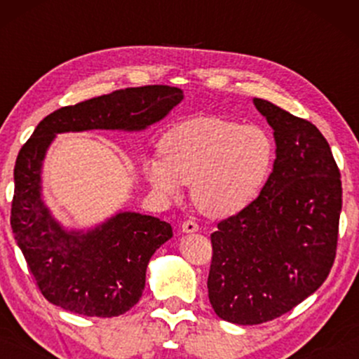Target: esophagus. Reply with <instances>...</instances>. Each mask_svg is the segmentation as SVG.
Wrapping results in <instances>:
<instances>
[{"label":"esophagus","mask_w":359,"mask_h":359,"mask_svg":"<svg viewBox=\"0 0 359 359\" xmlns=\"http://www.w3.org/2000/svg\"><path fill=\"white\" fill-rule=\"evenodd\" d=\"M199 231V224L196 221H184L182 224V233H197Z\"/></svg>","instance_id":"esophagus-1"}]
</instances>
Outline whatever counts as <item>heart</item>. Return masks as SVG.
I'll list each match as a JSON object with an SVG mask.
<instances>
[{"mask_svg":"<svg viewBox=\"0 0 359 359\" xmlns=\"http://www.w3.org/2000/svg\"><path fill=\"white\" fill-rule=\"evenodd\" d=\"M270 135L257 125L216 116L177 123L160 155L145 156L143 174L155 192L175 199L192 185V201L209 217H228L255 199L273 163Z\"/></svg>","mask_w":359,"mask_h":359,"instance_id":"b5f03b06","label":"heart"}]
</instances>
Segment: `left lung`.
Here are the masks:
<instances>
[{
  "instance_id": "left-lung-1",
  "label": "left lung",
  "mask_w": 359,
  "mask_h": 359,
  "mask_svg": "<svg viewBox=\"0 0 359 359\" xmlns=\"http://www.w3.org/2000/svg\"><path fill=\"white\" fill-rule=\"evenodd\" d=\"M273 128V170L253 203L211 234L208 290L222 320L277 319L324 283L336 258L341 174L327 140L307 119L253 100Z\"/></svg>"
}]
</instances>
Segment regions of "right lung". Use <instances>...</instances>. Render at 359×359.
Instances as JSON below:
<instances>
[{
  "instance_id": "obj_1",
  "label": "right lung",
  "mask_w": 359,
  "mask_h": 359,
  "mask_svg": "<svg viewBox=\"0 0 359 359\" xmlns=\"http://www.w3.org/2000/svg\"><path fill=\"white\" fill-rule=\"evenodd\" d=\"M184 100L182 89L143 86L65 106L39 123L15 163L11 229L43 297L74 314L116 317L138 302L151 255L172 238V226L121 211L88 231L67 229L42 197V165L59 133L142 131Z\"/></svg>"
}]
</instances>
